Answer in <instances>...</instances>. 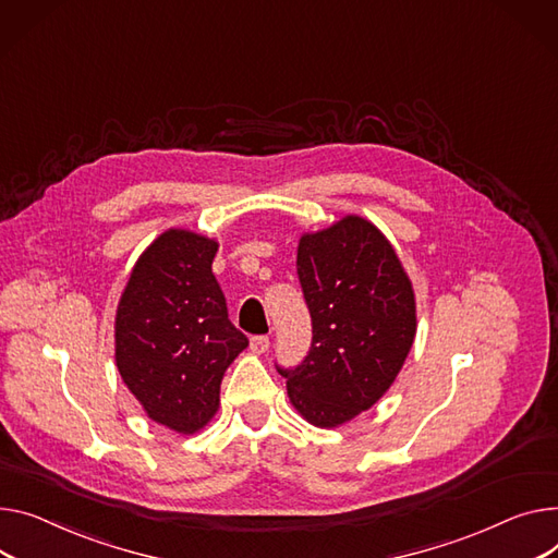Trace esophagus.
<instances>
[{
  "instance_id": "obj_1",
  "label": "esophagus",
  "mask_w": 558,
  "mask_h": 558,
  "mask_svg": "<svg viewBox=\"0 0 558 558\" xmlns=\"http://www.w3.org/2000/svg\"><path fill=\"white\" fill-rule=\"evenodd\" d=\"M267 350H269V337H265V333H257V337H251V352L265 354Z\"/></svg>"
}]
</instances>
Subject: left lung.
<instances>
[{"mask_svg":"<svg viewBox=\"0 0 558 558\" xmlns=\"http://www.w3.org/2000/svg\"><path fill=\"white\" fill-rule=\"evenodd\" d=\"M295 269L312 345L295 367H276L295 411L331 428L392 386L415 339V293L390 242L356 215L303 235Z\"/></svg>","mask_w":558,"mask_h":558,"instance_id":"1","label":"left lung"}]
</instances>
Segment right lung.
Returning a JSON list of instances; mask_svg holds the SVG:
<instances>
[{"label":"right lung","mask_w":558,"mask_h":558,"mask_svg":"<svg viewBox=\"0 0 558 558\" xmlns=\"http://www.w3.org/2000/svg\"><path fill=\"white\" fill-rule=\"evenodd\" d=\"M217 242L170 229L132 269L117 312V365L147 417L195 433L219 405V384L248 339L213 276Z\"/></svg>","instance_id":"1"}]
</instances>
